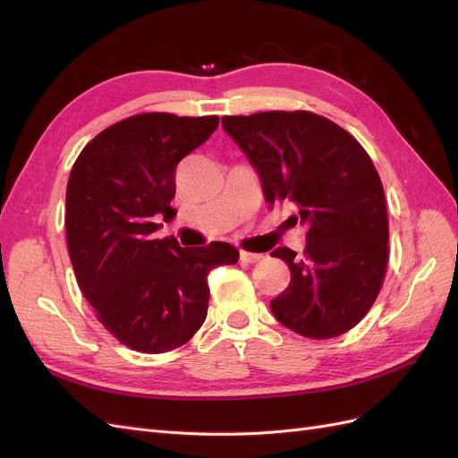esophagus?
Instances as JSON below:
<instances>
[{"label":"esophagus","mask_w":458,"mask_h":458,"mask_svg":"<svg viewBox=\"0 0 458 458\" xmlns=\"http://www.w3.org/2000/svg\"><path fill=\"white\" fill-rule=\"evenodd\" d=\"M263 256L261 254H256V252H246V250H241V261L244 263H256L259 261Z\"/></svg>","instance_id":"esophagus-1"}]
</instances>
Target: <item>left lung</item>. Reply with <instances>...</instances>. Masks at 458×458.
<instances>
[{"instance_id":"left-lung-1","label":"left lung","mask_w":458,"mask_h":458,"mask_svg":"<svg viewBox=\"0 0 458 458\" xmlns=\"http://www.w3.org/2000/svg\"><path fill=\"white\" fill-rule=\"evenodd\" d=\"M259 174L269 204H293L306 225V250L271 252L290 284L271 300L276 321L325 340L353 328L377 300L387 266V212L380 175L352 133L310 110L224 116Z\"/></svg>"}]
</instances>
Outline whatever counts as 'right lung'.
Returning <instances> with one entry per match:
<instances>
[{
    "label": "right lung",
    "mask_w": 458,
    "mask_h": 458,
    "mask_svg": "<svg viewBox=\"0 0 458 458\" xmlns=\"http://www.w3.org/2000/svg\"><path fill=\"white\" fill-rule=\"evenodd\" d=\"M217 116L143 113L103 130L80 152L66 185V244L81 294L103 327L141 353L189 342L208 313V273L233 266L227 242L182 248L155 239L174 217L175 168L200 147Z\"/></svg>",
    "instance_id": "1"
}]
</instances>
